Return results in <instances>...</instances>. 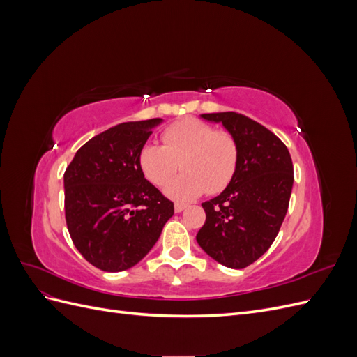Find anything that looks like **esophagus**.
<instances>
[{
	"label": "esophagus",
	"instance_id": "esophagus-1",
	"mask_svg": "<svg viewBox=\"0 0 357 357\" xmlns=\"http://www.w3.org/2000/svg\"><path fill=\"white\" fill-rule=\"evenodd\" d=\"M188 207L186 204H183V202H176V205H174V210H176V213H180V211H183Z\"/></svg>",
	"mask_w": 357,
	"mask_h": 357
}]
</instances>
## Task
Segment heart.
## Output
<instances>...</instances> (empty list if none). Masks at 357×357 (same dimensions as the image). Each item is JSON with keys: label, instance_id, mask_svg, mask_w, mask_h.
Returning <instances> with one entry per match:
<instances>
[{"label": "heart", "instance_id": "1", "mask_svg": "<svg viewBox=\"0 0 357 357\" xmlns=\"http://www.w3.org/2000/svg\"><path fill=\"white\" fill-rule=\"evenodd\" d=\"M159 144H144L138 152V167L156 188L167 186L180 168L183 174L167 193L188 201L201 193L222 192L234 178L240 160V146L232 132L215 129L198 119H183L167 126Z\"/></svg>", "mask_w": 357, "mask_h": 357}]
</instances>
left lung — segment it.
Listing matches in <instances>:
<instances>
[{
    "mask_svg": "<svg viewBox=\"0 0 357 357\" xmlns=\"http://www.w3.org/2000/svg\"><path fill=\"white\" fill-rule=\"evenodd\" d=\"M222 122L240 146L238 168L219 197L202 202L205 223L197 235L219 264L241 269L261 257L282 228L294 186L287 147L264 125L240 113L201 114Z\"/></svg>",
    "mask_w": 357,
    "mask_h": 357,
    "instance_id": "left-lung-1",
    "label": "left lung"
}]
</instances>
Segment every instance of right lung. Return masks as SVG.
<instances>
[{
  "mask_svg": "<svg viewBox=\"0 0 357 357\" xmlns=\"http://www.w3.org/2000/svg\"><path fill=\"white\" fill-rule=\"evenodd\" d=\"M162 119L125 122L95 135L63 174L71 240L93 266L132 268L155 245L174 204L144 178L138 152Z\"/></svg>",
  "mask_w": 357,
  "mask_h": 357,
  "instance_id": "right-lung-1",
  "label": "right lung"
}]
</instances>
